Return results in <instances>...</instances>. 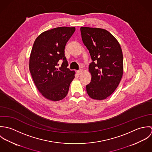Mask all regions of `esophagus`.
Segmentation results:
<instances>
[{
    "mask_svg": "<svg viewBox=\"0 0 152 152\" xmlns=\"http://www.w3.org/2000/svg\"><path fill=\"white\" fill-rule=\"evenodd\" d=\"M83 69H80L79 70H78L77 71V73L79 74V75H80V74H81L82 73H83Z\"/></svg>",
    "mask_w": 152,
    "mask_h": 152,
    "instance_id": "34e87169",
    "label": "esophagus"
}]
</instances>
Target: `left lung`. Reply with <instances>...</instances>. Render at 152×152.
<instances>
[{
  "label": "left lung",
  "instance_id": "obj_1",
  "mask_svg": "<svg viewBox=\"0 0 152 152\" xmlns=\"http://www.w3.org/2000/svg\"><path fill=\"white\" fill-rule=\"evenodd\" d=\"M82 40L89 50L91 81L86 86L92 99L103 100L118 86L123 75V54L120 44L109 31L99 28L81 27Z\"/></svg>",
  "mask_w": 152,
  "mask_h": 152
}]
</instances>
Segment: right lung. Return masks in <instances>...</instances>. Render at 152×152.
Instances as JSON below:
<instances>
[{
  "instance_id": "obj_1",
  "label": "right lung",
  "mask_w": 152,
  "mask_h": 152,
  "mask_svg": "<svg viewBox=\"0 0 152 152\" xmlns=\"http://www.w3.org/2000/svg\"><path fill=\"white\" fill-rule=\"evenodd\" d=\"M75 27H60L42 33L36 39L30 57L29 69L33 81L45 98L57 101L66 96L75 72L67 68L64 50ZM64 61L60 67L58 63Z\"/></svg>"
}]
</instances>
